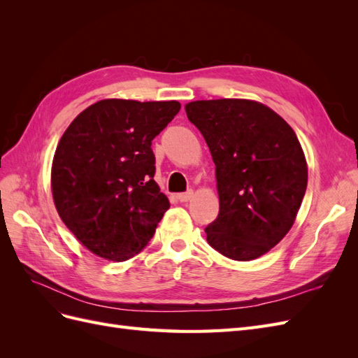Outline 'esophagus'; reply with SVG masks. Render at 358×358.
Masks as SVG:
<instances>
[{
	"label": "esophagus",
	"mask_w": 358,
	"mask_h": 358,
	"mask_svg": "<svg viewBox=\"0 0 358 358\" xmlns=\"http://www.w3.org/2000/svg\"><path fill=\"white\" fill-rule=\"evenodd\" d=\"M192 196H194L192 189H188V191H185V192L178 194V200H179V201H188V200H191Z\"/></svg>",
	"instance_id": "esophagus-1"
}]
</instances>
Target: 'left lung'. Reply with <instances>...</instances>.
<instances>
[{"label":"left lung","mask_w":358,"mask_h":358,"mask_svg":"<svg viewBox=\"0 0 358 358\" xmlns=\"http://www.w3.org/2000/svg\"><path fill=\"white\" fill-rule=\"evenodd\" d=\"M216 166L220 213L206 227L222 255L249 262L270 251L294 224L308 167L292 128L251 100H201L185 106Z\"/></svg>","instance_id":"left-lung-1"}]
</instances>
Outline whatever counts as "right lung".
<instances>
[{"label": "right lung", "mask_w": 358, "mask_h": 358, "mask_svg": "<svg viewBox=\"0 0 358 358\" xmlns=\"http://www.w3.org/2000/svg\"><path fill=\"white\" fill-rule=\"evenodd\" d=\"M180 110L178 101L101 100L62 134L52 194L70 231L112 262L137 255L170 208L155 176L152 140Z\"/></svg>", "instance_id": "add662e5"}]
</instances>
